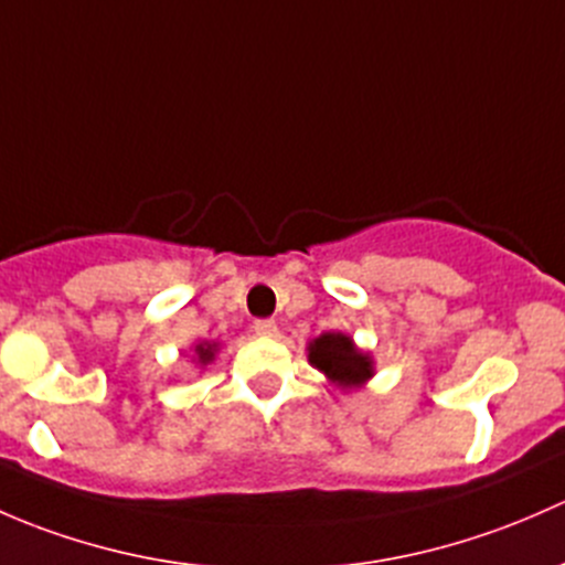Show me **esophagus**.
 <instances>
[{
    "label": "esophagus",
    "instance_id": "34e87169",
    "mask_svg": "<svg viewBox=\"0 0 565 565\" xmlns=\"http://www.w3.org/2000/svg\"><path fill=\"white\" fill-rule=\"evenodd\" d=\"M253 329H255V334H260V337H275L277 334V323L271 321V318H260V321L253 323Z\"/></svg>",
    "mask_w": 565,
    "mask_h": 565
}]
</instances>
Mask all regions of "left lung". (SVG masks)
Masks as SVG:
<instances>
[{"label":"left lung","instance_id":"left-lung-1","mask_svg":"<svg viewBox=\"0 0 565 565\" xmlns=\"http://www.w3.org/2000/svg\"><path fill=\"white\" fill-rule=\"evenodd\" d=\"M310 364H316L329 381L340 386H359L372 375L370 356L353 348L351 337L321 334L310 345Z\"/></svg>","mask_w":565,"mask_h":565}]
</instances>
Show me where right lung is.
<instances>
[{
    "label": "right lung",
    "instance_id": "right-lung-1",
    "mask_svg": "<svg viewBox=\"0 0 565 565\" xmlns=\"http://www.w3.org/2000/svg\"><path fill=\"white\" fill-rule=\"evenodd\" d=\"M195 353H198V362H209V359L214 356V345H198Z\"/></svg>",
    "mask_w": 565,
    "mask_h": 565
}]
</instances>
